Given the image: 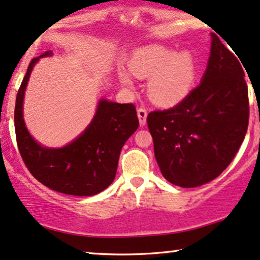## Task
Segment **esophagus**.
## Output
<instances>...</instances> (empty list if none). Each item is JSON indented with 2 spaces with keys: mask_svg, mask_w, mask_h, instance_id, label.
Wrapping results in <instances>:
<instances>
[{
  "mask_svg": "<svg viewBox=\"0 0 260 260\" xmlns=\"http://www.w3.org/2000/svg\"><path fill=\"white\" fill-rule=\"evenodd\" d=\"M137 113H138V117H139V122H140V126H144V124L146 123L147 110L145 109V108H138Z\"/></svg>",
  "mask_w": 260,
  "mask_h": 260,
  "instance_id": "34e87169",
  "label": "esophagus"
}]
</instances>
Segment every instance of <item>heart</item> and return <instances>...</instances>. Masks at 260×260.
<instances>
[{"mask_svg": "<svg viewBox=\"0 0 260 260\" xmlns=\"http://www.w3.org/2000/svg\"><path fill=\"white\" fill-rule=\"evenodd\" d=\"M129 70L138 78H150L149 94L156 103L170 106L182 101L194 84L197 64L189 51L176 52L162 45L138 49L129 62ZM121 83L133 84L126 72L120 73Z\"/></svg>", "mask_w": 260, "mask_h": 260, "instance_id": "b5f03b06", "label": "heart"}]
</instances>
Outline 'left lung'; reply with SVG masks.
<instances>
[{
	"label": "left lung",
	"mask_w": 260,
	"mask_h": 260,
	"mask_svg": "<svg viewBox=\"0 0 260 260\" xmlns=\"http://www.w3.org/2000/svg\"><path fill=\"white\" fill-rule=\"evenodd\" d=\"M211 37L202 83L175 107L147 115L160 173L185 188L216 179L234 159L248 127L244 68L218 36Z\"/></svg>",
	"instance_id": "1"
}]
</instances>
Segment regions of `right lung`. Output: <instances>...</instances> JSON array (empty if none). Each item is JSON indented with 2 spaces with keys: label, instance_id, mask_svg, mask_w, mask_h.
<instances>
[{
  "label": "right lung",
  "instance_id": "add662e5",
  "mask_svg": "<svg viewBox=\"0 0 260 260\" xmlns=\"http://www.w3.org/2000/svg\"><path fill=\"white\" fill-rule=\"evenodd\" d=\"M48 55L51 51L42 56ZM38 60L29 62L16 94L15 137L21 158L34 177L50 189L78 197L97 194L114 181L121 149L139 126L136 107L101 101L94 119L80 137L62 149H45L29 136L22 119L25 88Z\"/></svg>",
  "mask_w": 260,
  "mask_h": 260
}]
</instances>
